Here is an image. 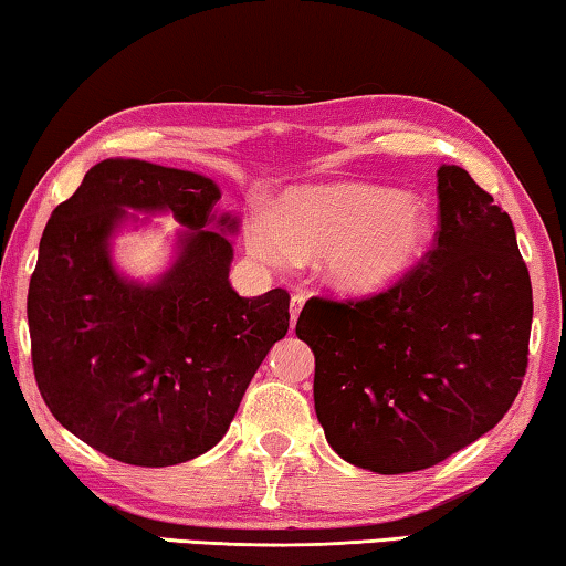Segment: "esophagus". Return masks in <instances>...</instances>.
Instances as JSON below:
<instances>
[{"instance_id":"34e87169","label":"esophagus","mask_w":566,"mask_h":566,"mask_svg":"<svg viewBox=\"0 0 566 566\" xmlns=\"http://www.w3.org/2000/svg\"><path fill=\"white\" fill-rule=\"evenodd\" d=\"M304 302H306L304 294H292V302H290V319H292V327L296 324V317H300Z\"/></svg>"}]
</instances>
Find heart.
Wrapping results in <instances>:
<instances>
[{"label":"heart","mask_w":566,"mask_h":566,"mask_svg":"<svg viewBox=\"0 0 566 566\" xmlns=\"http://www.w3.org/2000/svg\"><path fill=\"white\" fill-rule=\"evenodd\" d=\"M434 237L424 199L361 181L294 187L247 229L254 256L270 264L319 254V270L349 292H377L417 264Z\"/></svg>","instance_id":"heart-1"}]
</instances>
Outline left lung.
Listing matches in <instances>:
<instances>
[{
    "mask_svg": "<svg viewBox=\"0 0 566 566\" xmlns=\"http://www.w3.org/2000/svg\"><path fill=\"white\" fill-rule=\"evenodd\" d=\"M434 247L389 290L312 296L296 334L314 352V409L349 464L434 467L490 432L520 395L532 282L510 214L457 165L437 169Z\"/></svg>",
    "mask_w": 566,
    "mask_h": 566,
    "instance_id": "obj_1",
    "label": "left lung"
}]
</instances>
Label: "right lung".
<instances>
[{
  "label": "right lung",
  "instance_id": "add662e5",
  "mask_svg": "<svg viewBox=\"0 0 566 566\" xmlns=\"http://www.w3.org/2000/svg\"><path fill=\"white\" fill-rule=\"evenodd\" d=\"M195 171L104 159L54 209L30 280L36 387L54 419L117 462L171 467L212 449L266 352L290 329V294L239 296L229 284L237 219ZM127 208L171 211L176 264L151 285L122 277L108 239Z\"/></svg>",
  "mask_w": 566,
  "mask_h": 566
}]
</instances>
